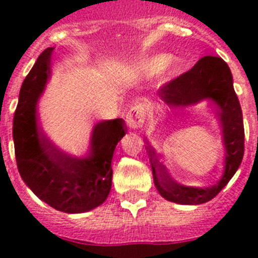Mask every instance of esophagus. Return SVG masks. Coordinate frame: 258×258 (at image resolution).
Masks as SVG:
<instances>
[{
  "instance_id": "obj_1",
  "label": "esophagus",
  "mask_w": 258,
  "mask_h": 258,
  "mask_svg": "<svg viewBox=\"0 0 258 258\" xmlns=\"http://www.w3.org/2000/svg\"><path fill=\"white\" fill-rule=\"evenodd\" d=\"M126 122L132 129H139V127H141L144 125V122H145V112H144V109L141 106H139V105L132 106L127 110Z\"/></svg>"
}]
</instances>
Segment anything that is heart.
<instances>
[{
    "instance_id": "heart-1",
    "label": "heart",
    "mask_w": 258,
    "mask_h": 258,
    "mask_svg": "<svg viewBox=\"0 0 258 258\" xmlns=\"http://www.w3.org/2000/svg\"><path fill=\"white\" fill-rule=\"evenodd\" d=\"M180 59L170 58L169 59L166 55H156V57H150L140 63L139 71L144 77H156L164 72L165 68H168L169 73L176 74L181 71Z\"/></svg>"
}]
</instances>
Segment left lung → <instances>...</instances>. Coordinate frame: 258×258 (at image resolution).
Returning a JSON list of instances; mask_svg holds the SVG:
<instances>
[{
	"label": "left lung",
	"instance_id": "left-lung-1",
	"mask_svg": "<svg viewBox=\"0 0 258 258\" xmlns=\"http://www.w3.org/2000/svg\"><path fill=\"white\" fill-rule=\"evenodd\" d=\"M158 97L172 108L189 106L204 100L212 101L218 110L225 148V170L213 186L193 187L178 184L157 160L156 150L148 144L146 150L152 162L154 185L168 201L182 205H199L211 201L234 176L244 157V122L240 102L233 88L229 67L220 57L207 55L190 71L165 84Z\"/></svg>",
	"mask_w": 258,
	"mask_h": 258
}]
</instances>
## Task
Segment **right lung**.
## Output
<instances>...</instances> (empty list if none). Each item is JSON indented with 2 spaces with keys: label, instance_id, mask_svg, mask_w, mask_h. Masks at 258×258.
Listing matches in <instances>:
<instances>
[{
  "label": "right lung",
  "instance_id": "add662e5",
  "mask_svg": "<svg viewBox=\"0 0 258 258\" xmlns=\"http://www.w3.org/2000/svg\"><path fill=\"white\" fill-rule=\"evenodd\" d=\"M53 47H47L22 82L13 118L18 172L34 195L65 213H84L100 207L112 187V158L125 136L123 119L98 122L93 127L90 153L85 158L63 153L37 125V102L50 77Z\"/></svg>",
  "mask_w": 258,
  "mask_h": 258
}]
</instances>
